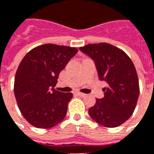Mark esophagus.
<instances>
[{
	"instance_id": "34e87169",
	"label": "esophagus",
	"mask_w": 154,
	"mask_h": 154,
	"mask_svg": "<svg viewBox=\"0 0 154 154\" xmlns=\"http://www.w3.org/2000/svg\"><path fill=\"white\" fill-rule=\"evenodd\" d=\"M76 94H77L79 96H80V97H84V96H86V94L82 93V92H79H79H77Z\"/></svg>"
}]
</instances>
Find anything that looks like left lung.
I'll return each mask as SVG.
<instances>
[{
    "label": "left lung",
    "instance_id": "1",
    "mask_svg": "<svg viewBox=\"0 0 154 154\" xmlns=\"http://www.w3.org/2000/svg\"><path fill=\"white\" fill-rule=\"evenodd\" d=\"M80 51L95 61L100 80L108 83L104 97L96 99L88 109L96 122L115 128L125 122L135 110L140 87L135 66L128 54L111 44H88Z\"/></svg>",
    "mask_w": 154,
    "mask_h": 154
}]
</instances>
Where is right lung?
Returning a JSON list of instances; mask_svg holds the SVG:
<instances>
[{
	"mask_svg": "<svg viewBox=\"0 0 154 154\" xmlns=\"http://www.w3.org/2000/svg\"><path fill=\"white\" fill-rule=\"evenodd\" d=\"M78 50L44 44L32 49L20 63L14 79V95L20 112L30 125L50 128L63 121L73 94L55 90L58 75Z\"/></svg>",
	"mask_w": 154,
	"mask_h": 154,
	"instance_id": "add662e5",
	"label": "right lung"
}]
</instances>
